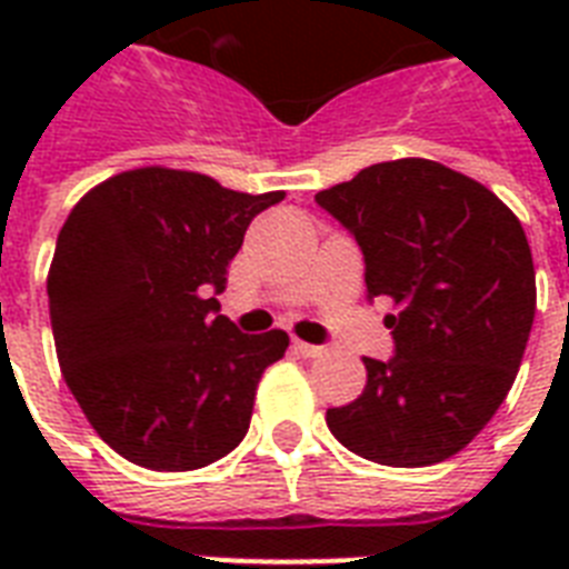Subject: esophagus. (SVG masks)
I'll return each mask as SVG.
<instances>
[{"instance_id": "obj_1", "label": "esophagus", "mask_w": 569, "mask_h": 569, "mask_svg": "<svg viewBox=\"0 0 569 569\" xmlns=\"http://www.w3.org/2000/svg\"><path fill=\"white\" fill-rule=\"evenodd\" d=\"M292 348H295V355H301V357H319L321 351H325L321 346H310V342H301V339H295Z\"/></svg>"}]
</instances>
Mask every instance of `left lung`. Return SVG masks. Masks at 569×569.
Instances as JSON below:
<instances>
[{
  "instance_id": "1",
  "label": "left lung",
  "mask_w": 569,
  "mask_h": 569,
  "mask_svg": "<svg viewBox=\"0 0 569 569\" xmlns=\"http://www.w3.org/2000/svg\"><path fill=\"white\" fill-rule=\"evenodd\" d=\"M363 250L369 301L387 295L396 355L363 357V396L330 407L346 449L383 467L458 455L508 396L535 321V266L517 214L428 159L363 168L319 191Z\"/></svg>"
}]
</instances>
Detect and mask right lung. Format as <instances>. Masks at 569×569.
<instances>
[{
    "mask_svg": "<svg viewBox=\"0 0 569 569\" xmlns=\"http://www.w3.org/2000/svg\"><path fill=\"white\" fill-rule=\"evenodd\" d=\"M283 191L138 168L100 182L58 232L47 295L58 363L93 431L120 458L189 472L230 455L257 383L289 348L241 333L214 295L250 221Z\"/></svg>",
    "mask_w": 569,
    "mask_h": 569,
    "instance_id": "right-lung-1",
    "label": "right lung"
}]
</instances>
